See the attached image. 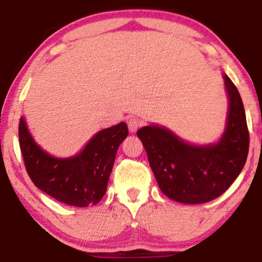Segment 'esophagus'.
Instances as JSON below:
<instances>
[{"instance_id": "34e87169", "label": "esophagus", "mask_w": 262, "mask_h": 262, "mask_svg": "<svg viewBox=\"0 0 262 262\" xmlns=\"http://www.w3.org/2000/svg\"><path fill=\"white\" fill-rule=\"evenodd\" d=\"M127 123H128V128L129 130L132 132V133H135V132L139 129V127L141 125V122L140 119H138L137 117H130V118L127 119Z\"/></svg>"}]
</instances>
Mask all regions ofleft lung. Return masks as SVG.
<instances>
[{
	"label": "left lung",
	"mask_w": 262,
	"mask_h": 262,
	"mask_svg": "<svg viewBox=\"0 0 262 262\" xmlns=\"http://www.w3.org/2000/svg\"><path fill=\"white\" fill-rule=\"evenodd\" d=\"M227 127L217 144L192 145L169 129L146 125L137 132L162 193L176 202L200 204L223 194L242 172L249 152V130L242 97L227 75Z\"/></svg>",
	"instance_id": "8db88e82"
}]
</instances>
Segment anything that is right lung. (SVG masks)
Masks as SVG:
<instances>
[{"label": "right lung", "mask_w": 262, "mask_h": 262, "mask_svg": "<svg viewBox=\"0 0 262 262\" xmlns=\"http://www.w3.org/2000/svg\"><path fill=\"white\" fill-rule=\"evenodd\" d=\"M18 135L33 183L59 202L87 207L100 202L106 193L117 150L127 138L128 127L122 122L98 132L80 154L68 159L54 158L44 151L33 140L23 118Z\"/></svg>", "instance_id": "right-lung-1"}]
</instances>
